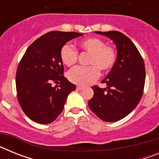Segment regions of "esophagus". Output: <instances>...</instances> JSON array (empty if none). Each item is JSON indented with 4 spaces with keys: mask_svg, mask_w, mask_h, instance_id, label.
Segmentation results:
<instances>
[{
    "mask_svg": "<svg viewBox=\"0 0 159 159\" xmlns=\"http://www.w3.org/2000/svg\"><path fill=\"white\" fill-rule=\"evenodd\" d=\"M76 89L79 90V91H81V90L84 89V88H83V87H81V86H77Z\"/></svg>",
    "mask_w": 159,
    "mask_h": 159,
    "instance_id": "esophagus-1",
    "label": "esophagus"
}]
</instances>
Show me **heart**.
<instances>
[{
    "label": "heart",
    "instance_id": "1",
    "mask_svg": "<svg viewBox=\"0 0 159 159\" xmlns=\"http://www.w3.org/2000/svg\"><path fill=\"white\" fill-rule=\"evenodd\" d=\"M79 46L84 53L90 55L88 67H77L68 72V80L80 86H87L95 81L99 76V71L107 72L115 65L117 52L113 47L106 45L102 40L91 37L81 40ZM78 52L70 43H65L60 50V59L64 65L70 67L76 63Z\"/></svg>",
    "mask_w": 159,
    "mask_h": 159
}]
</instances>
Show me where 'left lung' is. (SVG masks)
I'll use <instances>...</instances> for the list:
<instances>
[{"label": "left lung", "mask_w": 159, "mask_h": 159, "mask_svg": "<svg viewBox=\"0 0 159 159\" xmlns=\"http://www.w3.org/2000/svg\"><path fill=\"white\" fill-rule=\"evenodd\" d=\"M112 40L117 58L110 72L102 80L107 88L92 87L94 95L88 101L92 112L102 121L116 122L134 110L142 98L145 84V64L133 42L117 31L95 32Z\"/></svg>", "instance_id": "left-lung-1"}]
</instances>
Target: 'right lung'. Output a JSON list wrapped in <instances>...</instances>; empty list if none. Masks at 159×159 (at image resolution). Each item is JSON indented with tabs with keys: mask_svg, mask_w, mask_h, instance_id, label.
<instances>
[{
	"mask_svg": "<svg viewBox=\"0 0 159 159\" xmlns=\"http://www.w3.org/2000/svg\"><path fill=\"white\" fill-rule=\"evenodd\" d=\"M75 32L52 31L43 35L28 48L17 67V99L25 115L32 121L48 124L62 112L67 95L75 90L63 75L61 48L74 38ZM52 82L60 84L53 87Z\"/></svg>",
	"mask_w": 159,
	"mask_h": 159,
	"instance_id": "add662e5",
	"label": "right lung"
}]
</instances>
